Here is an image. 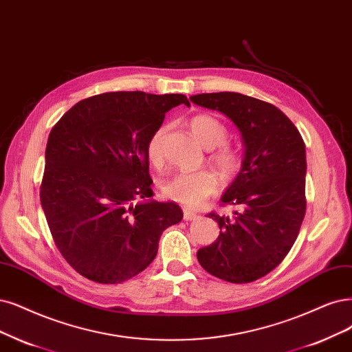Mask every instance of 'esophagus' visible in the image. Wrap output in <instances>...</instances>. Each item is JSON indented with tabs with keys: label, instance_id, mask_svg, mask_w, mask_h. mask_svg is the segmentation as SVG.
Listing matches in <instances>:
<instances>
[{
	"label": "esophagus",
	"instance_id": "34e87169",
	"mask_svg": "<svg viewBox=\"0 0 352 352\" xmlns=\"http://www.w3.org/2000/svg\"><path fill=\"white\" fill-rule=\"evenodd\" d=\"M196 219H197V214H196V213L188 210V209L184 210V220H196Z\"/></svg>",
	"mask_w": 352,
	"mask_h": 352
}]
</instances>
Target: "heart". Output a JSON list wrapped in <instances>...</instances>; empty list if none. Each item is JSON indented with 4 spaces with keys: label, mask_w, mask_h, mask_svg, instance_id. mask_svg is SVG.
Returning a JSON list of instances; mask_svg holds the SVG:
<instances>
[{
    "label": "heart",
    "mask_w": 352,
    "mask_h": 352,
    "mask_svg": "<svg viewBox=\"0 0 352 352\" xmlns=\"http://www.w3.org/2000/svg\"><path fill=\"white\" fill-rule=\"evenodd\" d=\"M190 130L192 136L206 149H216L210 156L212 164L223 177H233L239 173L242 158L239 152L229 145H225L228 139L226 126L209 114H197L190 120ZM164 127L158 129L151 136L146 155L152 165L162 164V142ZM217 190V181L213 174L200 171L191 174H177L169 178L162 187V191L169 200L184 204L190 209H196L207 197L213 196Z\"/></svg>",
    "instance_id": "heart-1"
}]
</instances>
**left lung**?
<instances>
[{
	"mask_svg": "<svg viewBox=\"0 0 352 352\" xmlns=\"http://www.w3.org/2000/svg\"><path fill=\"white\" fill-rule=\"evenodd\" d=\"M235 123L245 155L235 181L222 196L238 209L233 216L209 213L217 239L197 251L200 265L229 283L267 276L292 250L306 213V149L297 127L270 102L239 93L190 97Z\"/></svg>",
	"mask_w": 352,
	"mask_h": 352,
	"instance_id": "obj_1",
	"label": "left lung"
}]
</instances>
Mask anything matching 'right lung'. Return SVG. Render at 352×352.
<instances>
[{"label": "right lung", "mask_w": 352, "mask_h": 352, "mask_svg": "<svg viewBox=\"0 0 352 352\" xmlns=\"http://www.w3.org/2000/svg\"><path fill=\"white\" fill-rule=\"evenodd\" d=\"M179 104L190 106L183 94L104 93L76 102L50 130L41 201L59 252L82 277L117 284L138 276L162 232L183 219L174 201L151 200L146 155Z\"/></svg>", "instance_id": "add662e5"}]
</instances>
